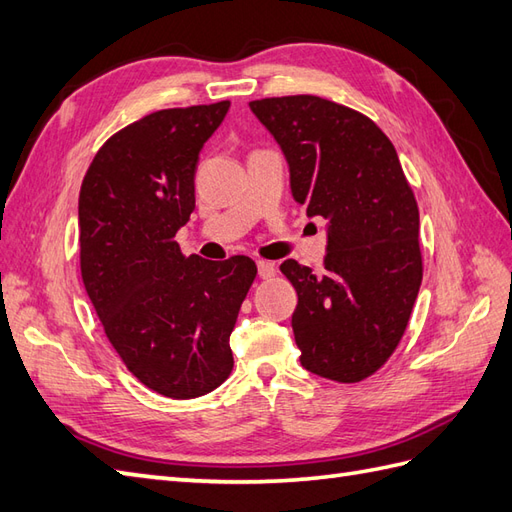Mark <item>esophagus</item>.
<instances>
[{
    "label": "esophagus",
    "mask_w": 512,
    "mask_h": 512,
    "mask_svg": "<svg viewBox=\"0 0 512 512\" xmlns=\"http://www.w3.org/2000/svg\"><path fill=\"white\" fill-rule=\"evenodd\" d=\"M256 267H258V276L263 280H269V278L276 276V265L269 263V260H258Z\"/></svg>",
    "instance_id": "obj_1"
}]
</instances>
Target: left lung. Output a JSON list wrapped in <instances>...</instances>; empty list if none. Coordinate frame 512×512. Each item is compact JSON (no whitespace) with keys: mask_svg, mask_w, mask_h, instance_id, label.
Here are the masks:
<instances>
[{"mask_svg":"<svg viewBox=\"0 0 512 512\" xmlns=\"http://www.w3.org/2000/svg\"><path fill=\"white\" fill-rule=\"evenodd\" d=\"M289 162L291 193L328 219L323 273L284 260L297 291L299 363L321 378L360 382L402 341L421 286L419 208L400 158L376 123L317 95L249 102Z\"/></svg>","mask_w":512,"mask_h":512,"instance_id":"obj_1","label":"left lung"}]
</instances>
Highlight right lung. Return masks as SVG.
<instances>
[{"label":"right lung","mask_w":512,"mask_h":512,"mask_svg":"<svg viewBox=\"0 0 512 512\" xmlns=\"http://www.w3.org/2000/svg\"><path fill=\"white\" fill-rule=\"evenodd\" d=\"M230 102L167 108L99 147L82 180L84 289L123 365L173 400L230 376V334L256 278L247 256H184L176 232L195 210V169Z\"/></svg>","instance_id":"add662e5"}]
</instances>
